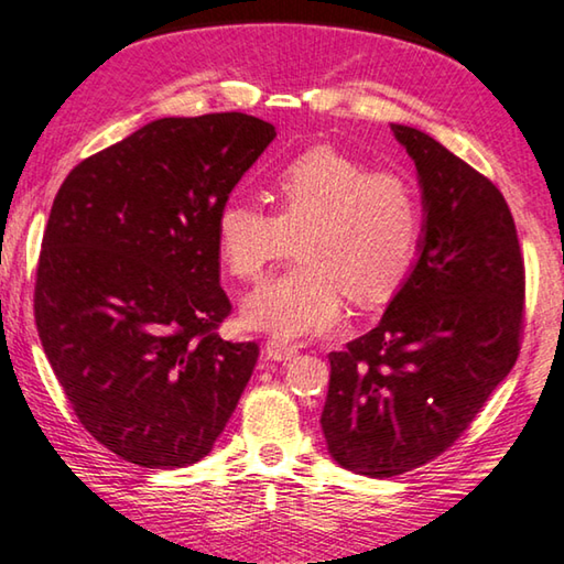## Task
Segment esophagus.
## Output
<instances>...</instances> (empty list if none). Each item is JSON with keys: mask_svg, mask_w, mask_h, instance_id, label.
<instances>
[{"mask_svg": "<svg viewBox=\"0 0 564 564\" xmlns=\"http://www.w3.org/2000/svg\"><path fill=\"white\" fill-rule=\"evenodd\" d=\"M265 356H269L271 360H291L295 352H299V346H291V343H283L279 338H271L265 340Z\"/></svg>", "mask_w": 564, "mask_h": 564, "instance_id": "34e87169", "label": "esophagus"}]
</instances>
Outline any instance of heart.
<instances>
[{
	"label": "heart",
	"instance_id": "obj_1",
	"mask_svg": "<svg viewBox=\"0 0 564 564\" xmlns=\"http://www.w3.org/2000/svg\"><path fill=\"white\" fill-rule=\"evenodd\" d=\"M275 216L241 198L216 214V246L226 271L253 281L283 259L295 238V263L243 299L248 328L291 340L333 330L352 301L390 299L415 261L423 208L398 171H373L336 147H313L275 171Z\"/></svg>",
	"mask_w": 564,
	"mask_h": 564
}]
</instances>
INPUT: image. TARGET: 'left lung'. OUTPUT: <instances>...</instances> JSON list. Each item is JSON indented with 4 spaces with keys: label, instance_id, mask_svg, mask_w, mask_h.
Wrapping results in <instances>:
<instances>
[{
    "label": "left lung",
    "instance_id": "1",
    "mask_svg": "<svg viewBox=\"0 0 564 564\" xmlns=\"http://www.w3.org/2000/svg\"><path fill=\"white\" fill-rule=\"evenodd\" d=\"M423 191L413 271L378 326L330 352L321 427L346 470L393 477L460 437L520 352L524 261L490 178L425 131L390 123Z\"/></svg>",
    "mask_w": 564,
    "mask_h": 564
}]
</instances>
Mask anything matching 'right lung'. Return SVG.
Returning <instances> with one entry per match:
<instances>
[{
	"mask_svg": "<svg viewBox=\"0 0 564 564\" xmlns=\"http://www.w3.org/2000/svg\"><path fill=\"white\" fill-rule=\"evenodd\" d=\"M275 139L241 111L166 117L69 171L46 221L34 318L79 423L123 460L212 453L259 346L216 328V214Z\"/></svg>",
	"mask_w": 564,
	"mask_h": 564,
	"instance_id": "obj_1",
	"label": "right lung"
}]
</instances>
